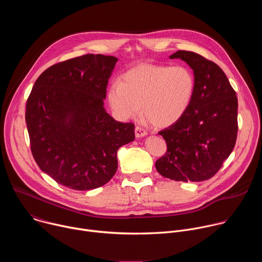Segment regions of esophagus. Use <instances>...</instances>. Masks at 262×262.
I'll use <instances>...</instances> for the list:
<instances>
[{
  "label": "esophagus",
  "instance_id": "1",
  "mask_svg": "<svg viewBox=\"0 0 262 262\" xmlns=\"http://www.w3.org/2000/svg\"><path fill=\"white\" fill-rule=\"evenodd\" d=\"M135 134H136V137L137 138H141V137H144L147 135V130L141 126H136L135 128Z\"/></svg>",
  "mask_w": 262,
  "mask_h": 262
}]
</instances>
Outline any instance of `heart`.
Instances as JSON below:
<instances>
[{"mask_svg": "<svg viewBox=\"0 0 262 262\" xmlns=\"http://www.w3.org/2000/svg\"><path fill=\"white\" fill-rule=\"evenodd\" d=\"M195 92V78L185 66L143 64L111 85L107 101L114 114L127 120L143 113L154 125L167 127L188 111Z\"/></svg>", "mask_w": 262, "mask_h": 262, "instance_id": "obj_1", "label": "heart"}]
</instances>
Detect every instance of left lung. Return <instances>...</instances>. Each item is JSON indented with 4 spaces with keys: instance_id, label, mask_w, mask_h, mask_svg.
I'll list each match as a JSON object with an SVG mask.
<instances>
[{
    "instance_id": "left-lung-1",
    "label": "left lung",
    "mask_w": 262,
    "mask_h": 262,
    "mask_svg": "<svg viewBox=\"0 0 262 262\" xmlns=\"http://www.w3.org/2000/svg\"><path fill=\"white\" fill-rule=\"evenodd\" d=\"M194 71L195 92L186 113L159 133L167 151L156 162L158 172L176 181L211 178L228 159L237 137V97L226 74L199 54L177 51Z\"/></svg>"
}]
</instances>
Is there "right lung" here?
Here are the masks:
<instances>
[{"label": "right lung", "mask_w": 262, "mask_h": 262, "mask_svg": "<svg viewBox=\"0 0 262 262\" xmlns=\"http://www.w3.org/2000/svg\"><path fill=\"white\" fill-rule=\"evenodd\" d=\"M117 58L88 54L55 64L36 80L26 105L31 151L59 184L87 191L105 184L118 168L117 150L135 140V124L103 107Z\"/></svg>", "instance_id": "add662e5"}]
</instances>
